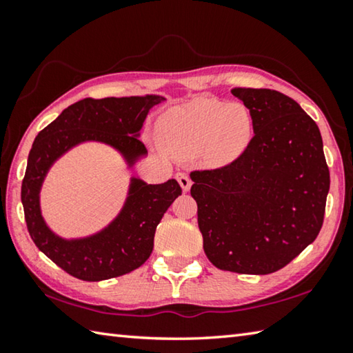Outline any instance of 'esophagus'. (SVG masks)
Instances as JSON below:
<instances>
[{
  "label": "esophagus",
  "instance_id": "1",
  "mask_svg": "<svg viewBox=\"0 0 353 353\" xmlns=\"http://www.w3.org/2000/svg\"><path fill=\"white\" fill-rule=\"evenodd\" d=\"M177 182L181 183V187L183 191H188L191 187V179L188 177V174H185V172H177L176 174Z\"/></svg>",
  "mask_w": 353,
  "mask_h": 353
}]
</instances>
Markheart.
<instances>
[{
    "mask_svg": "<svg viewBox=\"0 0 353 353\" xmlns=\"http://www.w3.org/2000/svg\"><path fill=\"white\" fill-rule=\"evenodd\" d=\"M157 134L171 155L190 157L202 148L207 162L224 165L246 149L252 135V115L241 103L196 98L163 113Z\"/></svg>",
    "mask_w": 353,
    "mask_h": 353,
    "instance_id": "heart-1",
    "label": "heart"
}]
</instances>
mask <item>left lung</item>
Returning a JSON list of instances; mask_svg holds the SVG:
<instances>
[{
    "instance_id": "left-lung-1",
    "label": "left lung",
    "mask_w": 353,
    "mask_h": 353,
    "mask_svg": "<svg viewBox=\"0 0 353 353\" xmlns=\"http://www.w3.org/2000/svg\"><path fill=\"white\" fill-rule=\"evenodd\" d=\"M254 137L230 163L191 171L204 252L218 270L271 274L312 244L324 223L330 172L318 124L270 88H232Z\"/></svg>"
}]
</instances>
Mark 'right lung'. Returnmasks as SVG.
<instances>
[{"mask_svg": "<svg viewBox=\"0 0 353 353\" xmlns=\"http://www.w3.org/2000/svg\"><path fill=\"white\" fill-rule=\"evenodd\" d=\"M159 103V97L87 98L67 107L35 137L21 183L28 232L35 246L70 276L99 282L140 268L152 252L163 213L182 188L174 179L159 185L132 179L126 205L107 229L83 240L65 241L48 229L40 214L39 191L48 168L71 146L87 140L112 145L134 165L146 154L137 135L149 109Z\"/></svg>", "mask_w": 353, "mask_h": 353, "instance_id": "obj_1", "label": "right lung"}]
</instances>
